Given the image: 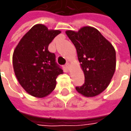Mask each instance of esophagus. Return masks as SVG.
I'll return each instance as SVG.
<instances>
[{
    "mask_svg": "<svg viewBox=\"0 0 131 131\" xmlns=\"http://www.w3.org/2000/svg\"><path fill=\"white\" fill-rule=\"evenodd\" d=\"M65 67H66V68H67V70H69V69H70V64H69V62H67V63L66 64Z\"/></svg>",
    "mask_w": 131,
    "mask_h": 131,
    "instance_id": "34e87169",
    "label": "esophagus"
}]
</instances>
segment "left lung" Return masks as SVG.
<instances>
[{
  "mask_svg": "<svg viewBox=\"0 0 131 131\" xmlns=\"http://www.w3.org/2000/svg\"><path fill=\"white\" fill-rule=\"evenodd\" d=\"M66 34L77 49L78 60L84 74V83L76 87L87 97L100 95L110 83L116 67L114 47L94 27L84 26L78 31Z\"/></svg>",
  "mask_w": 131,
  "mask_h": 131,
  "instance_id": "obj_1",
  "label": "left lung"
}]
</instances>
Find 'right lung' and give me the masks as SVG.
<instances>
[{"instance_id":"1","label":"right lung","mask_w":131,"mask_h":131,"mask_svg":"<svg viewBox=\"0 0 131 131\" xmlns=\"http://www.w3.org/2000/svg\"><path fill=\"white\" fill-rule=\"evenodd\" d=\"M61 31L48 29L43 24L34 26L25 34L13 54L14 73L26 92L36 97H44L54 90L56 79L63 73L56 63L49 44Z\"/></svg>"}]
</instances>
